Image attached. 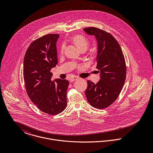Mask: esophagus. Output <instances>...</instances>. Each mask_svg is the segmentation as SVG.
<instances>
[{
    "instance_id": "34e87169",
    "label": "esophagus",
    "mask_w": 153,
    "mask_h": 153,
    "mask_svg": "<svg viewBox=\"0 0 153 153\" xmlns=\"http://www.w3.org/2000/svg\"><path fill=\"white\" fill-rule=\"evenodd\" d=\"M77 79H78V77H77V76H72V77H71V78H70V81H71V82H73V81H76Z\"/></svg>"
}]
</instances>
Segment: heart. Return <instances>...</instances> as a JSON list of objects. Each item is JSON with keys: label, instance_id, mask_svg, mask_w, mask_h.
Returning a JSON list of instances; mask_svg holds the SVG:
<instances>
[{"label": "heart", "instance_id": "heart-1", "mask_svg": "<svg viewBox=\"0 0 153 153\" xmlns=\"http://www.w3.org/2000/svg\"><path fill=\"white\" fill-rule=\"evenodd\" d=\"M71 41L75 44L81 51H85L88 47L89 42L87 38L81 35H76L72 37ZM65 45L62 44L61 47L60 53H62L64 51Z\"/></svg>", "mask_w": 153, "mask_h": 153}]
</instances>
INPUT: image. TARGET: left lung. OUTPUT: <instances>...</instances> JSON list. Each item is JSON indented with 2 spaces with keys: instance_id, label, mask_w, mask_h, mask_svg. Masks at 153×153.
Wrapping results in <instances>:
<instances>
[{
  "instance_id": "obj_1",
  "label": "left lung",
  "mask_w": 153,
  "mask_h": 153,
  "mask_svg": "<svg viewBox=\"0 0 153 153\" xmlns=\"http://www.w3.org/2000/svg\"><path fill=\"white\" fill-rule=\"evenodd\" d=\"M84 30L97 40V68L100 71V80L96 84L88 80L85 93L91 106L104 109L117 100L124 86L127 74L124 56L120 44L111 33L95 27Z\"/></svg>"
}]
</instances>
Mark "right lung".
I'll list each match as a JSON object with an SVG mask.
<instances>
[{"instance_id": "add662e5", "label": "right lung", "mask_w": 153, "mask_h": 153, "mask_svg": "<svg viewBox=\"0 0 153 153\" xmlns=\"http://www.w3.org/2000/svg\"><path fill=\"white\" fill-rule=\"evenodd\" d=\"M59 36L48 34L33 41L23 62V78L29 98L41 111L53 115L65 109L69 85L66 79H51V69L58 64L56 44Z\"/></svg>"}]
</instances>
